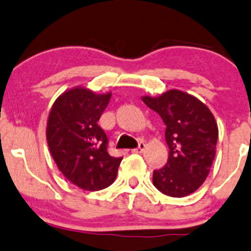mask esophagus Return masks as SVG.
<instances>
[{
    "mask_svg": "<svg viewBox=\"0 0 251 251\" xmlns=\"http://www.w3.org/2000/svg\"><path fill=\"white\" fill-rule=\"evenodd\" d=\"M146 148H147L146 144H144L143 142H141V143H139V146L137 147L136 149H133L132 151H133V152H137V154H141V152H143L144 150H146Z\"/></svg>",
    "mask_w": 251,
    "mask_h": 251,
    "instance_id": "34e87169",
    "label": "esophagus"
}]
</instances>
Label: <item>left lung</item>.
<instances>
[{
  "label": "left lung",
  "instance_id": "obj_1",
  "mask_svg": "<svg viewBox=\"0 0 251 251\" xmlns=\"http://www.w3.org/2000/svg\"><path fill=\"white\" fill-rule=\"evenodd\" d=\"M143 102L166 125L167 163L152 174V184L171 197H184L204 183L215 157L218 125L205 104L191 95L170 90Z\"/></svg>",
  "mask_w": 251,
  "mask_h": 251
}]
</instances>
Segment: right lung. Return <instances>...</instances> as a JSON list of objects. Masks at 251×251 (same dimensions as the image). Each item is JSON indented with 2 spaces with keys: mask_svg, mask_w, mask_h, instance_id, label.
Listing matches in <instances>:
<instances>
[{
  "mask_svg": "<svg viewBox=\"0 0 251 251\" xmlns=\"http://www.w3.org/2000/svg\"><path fill=\"white\" fill-rule=\"evenodd\" d=\"M110 94L83 88L66 91L52 104L47 125L51 156L71 183L88 191L112 185L123 157L108 154V137L97 121Z\"/></svg>",
  "mask_w": 251,
  "mask_h": 251,
  "instance_id": "1",
  "label": "right lung"
}]
</instances>
